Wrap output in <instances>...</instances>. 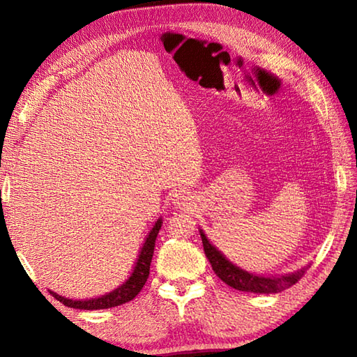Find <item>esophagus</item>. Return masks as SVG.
<instances>
[{"instance_id": "obj_1", "label": "esophagus", "mask_w": 357, "mask_h": 357, "mask_svg": "<svg viewBox=\"0 0 357 357\" xmlns=\"http://www.w3.org/2000/svg\"><path fill=\"white\" fill-rule=\"evenodd\" d=\"M176 203H178V206L181 208H189L190 204H192V202H190V197L187 195V193H178L176 195Z\"/></svg>"}]
</instances>
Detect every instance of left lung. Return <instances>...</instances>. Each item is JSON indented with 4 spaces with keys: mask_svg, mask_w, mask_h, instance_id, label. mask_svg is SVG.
Returning a JSON list of instances; mask_svg holds the SVG:
<instances>
[{
    "mask_svg": "<svg viewBox=\"0 0 357 357\" xmlns=\"http://www.w3.org/2000/svg\"><path fill=\"white\" fill-rule=\"evenodd\" d=\"M200 236L203 241L204 253H206L214 273L219 275V279L222 282H225L228 287L239 289V291L258 293V294L280 293L283 289L293 287L307 271V268H302L296 271V273L287 274V275H273V277L255 275L238 268L236 264H233L229 259H227V257L223 255L220 250H217L215 247L209 243V239L206 238V234L203 233V229H200Z\"/></svg>",
    "mask_w": 357,
    "mask_h": 357,
    "instance_id": "obj_1",
    "label": "left lung"
}]
</instances>
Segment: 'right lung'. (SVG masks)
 I'll return each instance as SVG.
<instances>
[{
  "label": "right lung",
  "mask_w": 357,
  "mask_h": 357,
  "mask_svg": "<svg viewBox=\"0 0 357 357\" xmlns=\"http://www.w3.org/2000/svg\"><path fill=\"white\" fill-rule=\"evenodd\" d=\"M160 227H162V219H157L154 227L151 228V231L146 236V239H144V244L140 250V255H138V258H137V263L134 266V271H132L130 277L116 289H113V291L100 296V298L84 299V301H74V299L64 298V296H59L53 291H52V294L55 296L59 302H63L64 305L72 307V309H82V310L112 309V307L126 304V302L132 301L138 293L142 291L143 285L148 280L151 259H153V255H154L155 238H157V234H159Z\"/></svg>",
  "instance_id": "add662e5"
}]
</instances>
